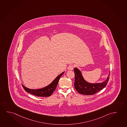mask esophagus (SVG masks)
<instances>
[{"instance_id": "34e87169", "label": "esophagus", "mask_w": 127, "mask_h": 127, "mask_svg": "<svg viewBox=\"0 0 127 127\" xmlns=\"http://www.w3.org/2000/svg\"><path fill=\"white\" fill-rule=\"evenodd\" d=\"M75 66L74 65L70 64L68 66V69L69 70H72L74 68Z\"/></svg>"}]
</instances>
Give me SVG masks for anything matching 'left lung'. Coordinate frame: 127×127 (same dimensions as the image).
Segmentation results:
<instances>
[{"label":"left lung","mask_w":127,"mask_h":127,"mask_svg":"<svg viewBox=\"0 0 127 127\" xmlns=\"http://www.w3.org/2000/svg\"><path fill=\"white\" fill-rule=\"evenodd\" d=\"M74 70L75 75L74 83L75 89L78 93L82 95H95L105 88L109 78L110 72L109 73L106 79L102 83H89L85 80L80 70L77 68H75Z\"/></svg>","instance_id":"left-lung-1"}]
</instances>
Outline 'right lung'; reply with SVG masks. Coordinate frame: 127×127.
Returning a JSON list of instances; mask_svg holds the SVG:
<instances>
[{"label": "right lung", "instance_id": "obj_1", "mask_svg": "<svg viewBox=\"0 0 127 127\" xmlns=\"http://www.w3.org/2000/svg\"><path fill=\"white\" fill-rule=\"evenodd\" d=\"M65 71L63 72L61 74L57 76L56 78L52 81L50 84L48 85L46 87H43L42 88L39 89H31L24 86L22 85L23 88L26 92L30 93L31 94L34 95L37 97H49L51 96L53 92L57 88V86L58 83L61 77L62 76Z\"/></svg>", "mask_w": 127, "mask_h": 127}]
</instances>
